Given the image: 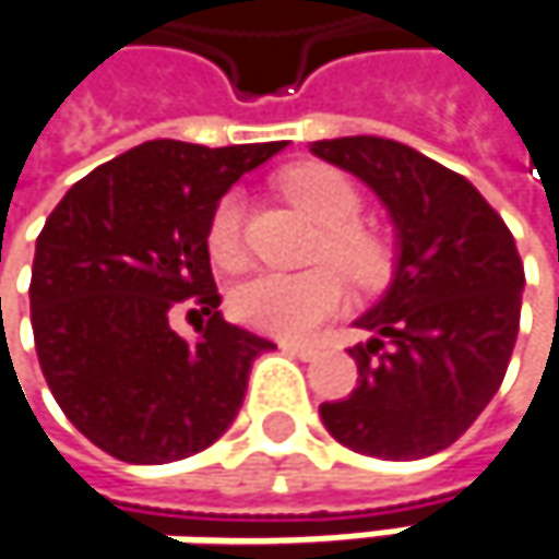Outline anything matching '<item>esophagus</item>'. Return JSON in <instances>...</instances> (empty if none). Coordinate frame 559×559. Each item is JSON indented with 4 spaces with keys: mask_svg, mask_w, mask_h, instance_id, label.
Wrapping results in <instances>:
<instances>
[{
    "mask_svg": "<svg viewBox=\"0 0 559 559\" xmlns=\"http://www.w3.org/2000/svg\"><path fill=\"white\" fill-rule=\"evenodd\" d=\"M281 352H287L294 358H304V361L317 358V348L313 345H300V342H281Z\"/></svg>",
    "mask_w": 559,
    "mask_h": 559,
    "instance_id": "obj_1",
    "label": "esophagus"
}]
</instances>
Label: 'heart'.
Masks as SVG:
<instances>
[{
	"mask_svg": "<svg viewBox=\"0 0 559 559\" xmlns=\"http://www.w3.org/2000/svg\"><path fill=\"white\" fill-rule=\"evenodd\" d=\"M284 198L320 224L317 259H330L348 278L371 287L390 272V249L371 224L358 221L361 194L352 178L332 166L307 163L281 176ZM207 255L221 269L242 262V198L224 194L207 221ZM345 304V281L332 269H313L300 275L262 272L233 287L229 310L239 323L281 338H307L335 317Z\"/></svg>",
	"mask_w": 559,
	"mask_h": 559,
	"instance_id": "1",
	"label": "heart"
}]
</instances>
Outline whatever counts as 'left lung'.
Returning a JSON list of instances; mask_svg holds the SVG:
<instances>
[{
	"mask_svg": "<svg viewBox=\"0 0 559 559\" xmlns=\"http://www.w3.org/2000/svg\"><path fill=\"white\" fill-rule=\"evenodd\" d=\"M371 185L396 227V272L355 323L348 348L358 386L323 403L330 435L383 461H413L454 444L506 378L525 269L502 217L464 176L406 143L338 136L310 146Z\"/></svg>",
	"mask_w": 559,
	"mask_h": 559,
	"instance_id": "8db88e82",
	"label": "left lung"
}]
</instances>
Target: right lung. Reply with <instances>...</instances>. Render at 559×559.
Instances as JSON below:
<instances>
[{
    "instance_id": "add662e5",
    "label": "right lung",
    "mask_w": 559,
    "mask_h": 559,
    "mask_svg": "<svg viewBox=\"0 0 559 559\" xmlns=\"http://www.w3.org/2000/svg\"><path fill=\"white\" fill-rule=\"evenodd\" d=\"M278 150L284 140L140 143L79 178L40 229L37 361L67 419L111 457L181 461L236 419L249 368L272 342L217 310L204 236L229 185ZM181 299L209 317L194 343L168 326Z\"/></svg>"
}]
</instances>
